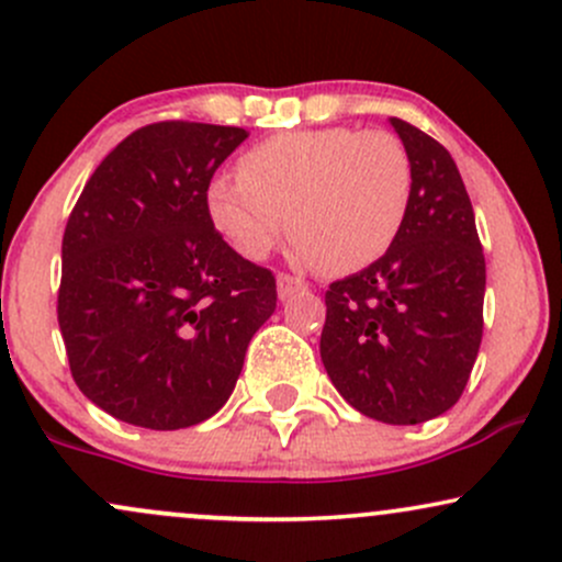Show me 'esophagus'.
I'll return each mask as SVG.
<instances>
[{
	"instance_id": "1",
	"label": "esophagus",
	"mask_w": 562,
	"mask_h": 562,
	"mask_svg": "<svg viewBox=\"0 0 562 562\" xmlns=\"http://www.w3.org/2000/svg\"><path fill=\"white\" fill-rule=\"evenodd\" d=\"M304 282L301 280H295V277H291V274H280L277 277V295H280L282 301L285 299H291L293 293H299V291H304Z\"/></svg>"
}]
</instances>
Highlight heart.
I'll list each match as a JSON object with an SVG mask.
<instances>
[{
    "instance_id": "1",
    "label": "heart",
    "mask_w": 562,
    "mask_h": 562,
    "mask_svg": "<svg viewBox=\"0 0 562 562\" xmlns=\"http://www.w3.org/2000/svg\"><path fill=\"white\" fill-rule=\"evenodd\" d=\"M239 178H213L207 215L250 261L288 232L304 261L351 274L392 248L411 205V159L392 133L319 127L271 135L237 162Z\"/></svg>"
}]
</instances>
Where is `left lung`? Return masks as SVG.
<instances>
[{"mask_svg": "<svg viewBox=\"0 0 562 562\" xmlns=\"http://www.w3.org/2000/svg\"><path fill=\"white\" fill-rule=\"evenodd\" d=\"M411 159V205L379 261L325 293L319 357L368 418L422 424L459 403L483 338L485 258L446 146L390 116Z\"/></svg>", "mask_w": 562, "mask_h": 562, "instance_id": "left-lung-1", "label": "left lung"}]
</instances>
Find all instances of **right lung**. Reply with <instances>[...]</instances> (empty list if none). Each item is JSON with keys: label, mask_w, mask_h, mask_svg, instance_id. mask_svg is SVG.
I'll list each match as a JSON object with an SVG mask.
<instances>
[{"label": "right lung", "mask_w": 562, "mask_h": 562, "mask_svg": "<svg viewBox=\"0 0 562 562\" xmlns=\"http://www.w3.org/2000/svg\"><path fill=\"white\" fill-rule=\"evenodd\" d=\"M248 133L157 122L85 183L64 232L58 325L90 403L146 429L224 408L256 330L274 314L269 269L215 232L205 191Z\"/></svg>", "instance_id": "add662e5"}]
</instances>
